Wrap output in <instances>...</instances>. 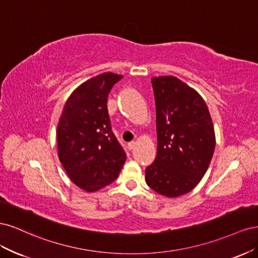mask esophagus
<instances>
[{
    "label": "esophagus",
    "instance_id": "34e87169",
    "mask_svg": "<svg viewBox=\"0 0 258 258\" xmlns=\"http://www.w3.org/2000/svg\"><path fill=\"white\" fill-rule=\"evenodd\" d=\"M136 145H137V143L135 141H131V142L128 143V148H129V150H134Z\"/></svg>",
    "mask_w": 258,
    "mask_h": 258
}]
</instances>
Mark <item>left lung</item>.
<instances>
[{"label": "left lung", "instance_id": "left-lung-1", "mask_svg": "<svg viewBox=\"0 0 258 258\" xmlns=\"http://www.w3.org/2000/svg\"><path fill=\"white\" fill-rule=\"evenodd\" d=\"M157 155L146 184L162 196H182L198 185L212 159L215 134L199 93L175 76L153 77Z\"/></svg>", "mask_w": 258, "mask_h": 258}]
</instances>
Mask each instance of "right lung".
Instances as JSON below:
<instances>
[{
  "instance_id": "obj_1",
  "label": "right lung",
  "mask_w": 258,
  "mask_h": 258,
  "mask_svg": "<svg viewBox=\"0 0 258 258\" xmlns=\"http://www.w3.org/2000/svg\"><path fill=\"white\" fill-rule=\"evenodd\" d=\"M122 79L102 73L80 85L69 97L57 127L59 160L71 181L97 191L118 176L126 153L112 131L107 97Z\"/></svg>"
}]
</instances>
